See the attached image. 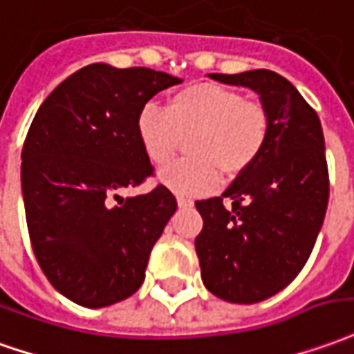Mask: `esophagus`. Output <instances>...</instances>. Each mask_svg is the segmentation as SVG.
Wrapping results in <instances>:
<instances>
[{
	"instance_id": "obj_1",
	"label": "esophagus",
	"mask_w": 354,
	"mask_h": 354,
	"mask_svg": "<svg viewBox=\"0 0 354 354\" xmlns=\"http://www.w3.org/2000/svg\"><path fill=\"white\" fill-rule=\"evenodd\" d=\"M178 205H180V207H192V205H194V201H192L189 197H184V195H178Z\"/></svg>"
}]
</instances>
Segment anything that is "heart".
<instances>
[{
    "label": "heart",
    "instance_id": "b5f03b06",
    "mask_svg": "<svg viewBox=\"0 0 354 354\" xmlns=\"http://www.w3.org/2000/svg\"><path fill=\"white\" fill-rule=\"evenodd\" d=\"M136 126L143 151L159 167L189 138V159L160 170V180L178 194L199 195L218 187L220 172L237 178L253 167L270 140L272 115L234 88L197 82L174 91L165 111L145 105Z\"/></svg>",
    "mask_w": 354,
    "mask_h": 354
}]
</instances>
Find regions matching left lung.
I'll list each match as a JSON object with an SVG mask.
<instances>
[{"label":"left lung","mask_w":354,"mask_h":354,"mask_svg":"<svg viewBox=\"0 0 354 354\" xmlns=\"http://www.w3.org/2000/svg\"><path fill=\"white\" fill-rule=\"evenodd\" d=\"M211 78L251 88L272 115L259 160L220 197L195 201L205 288L228 303L251 305L289 286L313 253L330 197L322 124L291 82L272 71Z\"/></svg>","instance_id":"left-lung-1"}]
</instances>
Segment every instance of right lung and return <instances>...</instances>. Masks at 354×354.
Returning <instances> with one entry per match:
<instances>
[{
	"instance_id": "add662e5",
	"label": "right lung",
	"mask_w": 354,
	"mask_h": 354,
	"mask_svg": "<svg viewBox=\"0 0 354 354\" xmlns=\"http://www.w3.org/2000/svg\"><path fill=\"white\" fill-rule=\"evenodd\" d=\"M182 80L93 63L41 103L22 145V197L32 251L49 283L100 308L134 295L178 203L167 185L120 197L155 174L138 115Z\"/></svg>"
}]
</instances>
